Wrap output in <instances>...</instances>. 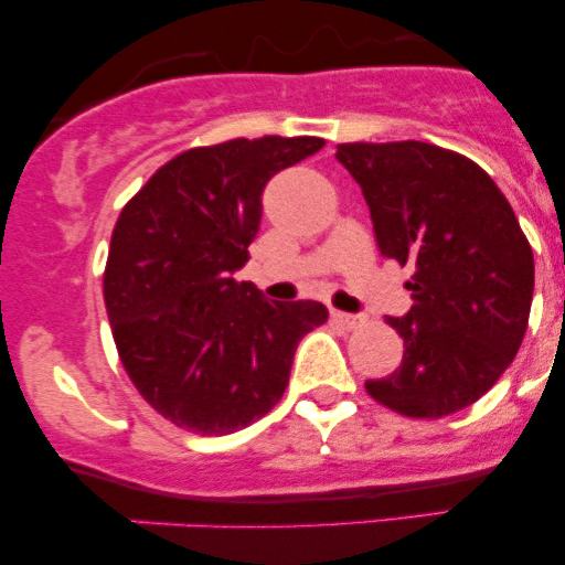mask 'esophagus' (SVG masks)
<instances>
[{
  "mask_svg": "<svg viewBox=\"0 0 565 565\" xmlns=\"http://www.w3.org/2000/svg\"><path fill=\"white\" fill-rule=\"evenodd\" d=\"M332 321L334 323H340V327H345V329H355L359 327V316H353V313H342V310H332Z\"/></svg>",
  "mask_w": 565,
  "mask_h": 565,
  "instance_id": "obj_1",
  "label": "esophagus"
}]
</instances>
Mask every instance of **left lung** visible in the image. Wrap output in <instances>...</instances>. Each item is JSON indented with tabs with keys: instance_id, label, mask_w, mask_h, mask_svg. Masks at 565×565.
Returning a JSON list of instances; mask_svg holds the SVG:
<instances>
[{
	"instance_id": "obj_1",
	"label": "left lung",
	"mask_w": 565,
	"mask_h": 565,
	"mask_svg": "<svg viewBox=\"0 0 565 565\" xmlns=\"http://www.w3.org/2000/svg\"><path fill=\"white\" fill-rule=\"evenodd\" d=\"M337 161L361 185L380 255L414 270L412 310L387 319L404 361L366 380L369 395L417 419L476 404L515 359L534 297L510 201L476 161L430 142H342Z\"/></svg>"
}]
</instances>
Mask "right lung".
Wrapping results in <instances>:
<instances>
[{
  "instance_id": "add662e5",
  "label": "right lung",
  "mask_w": 565,
  "mask_h": 565,
  "mask_svg": "<svg viewBox=\"0 0 565 565\" xmlns=\"http://www.w3.org/2000/svg\"><path fill=\"white\" fill-rule=\"evenodd\" d=\"M321 138L191 148L127 201L108 246L103 297L119 359L164 419L201 436L242 430L278 404L321 302H270L233 274L249 260L263 188L321 151Z\"/></svg>"
}]
</instances>
